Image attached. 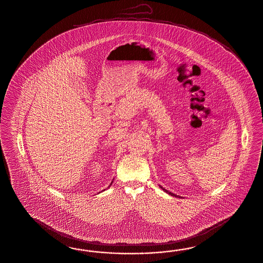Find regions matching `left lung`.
<instances>
[{
    "mask_svg": "<svg viewBox=\"0 0 263 263\" xmlns=\"http://www.w3.org/2000/svg\"><path fill=\"white\" fill-rule=\"evenodd\" d=\"M160 187H161V189H162V190H163V191H165V192H167V193H169V194H170V195H172V196H175V197H179V198H180V196H178V195H176V194H174V193H172V192H170V191H166V190H165V189H163V187H162V186H160Z\"/></svg>",
    "mask_w": 263,
    "mask_h": 263,
    "instance_id": "1",
    "label": "left lung"
}]
</instances>
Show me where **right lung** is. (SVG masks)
Instances as JSON below:
<instances>
[{
    "label": "right lung",
    "instance_id": "1",
    "mask_svg": "<svg viewBox=\"0 0 263 263\" xmlns=\"http://www.w3.org/2000/svg\"><path fill=\"white\" fill-rule=\"evenodd\" d=\"M111 183H112V181H111V182H110V184H111ZM110 184H109V185H110ZM104 191H105V190H104Z\"/></svg>",
    "mask_w": 263,
    "mask_h": 263
}]
</instances>
